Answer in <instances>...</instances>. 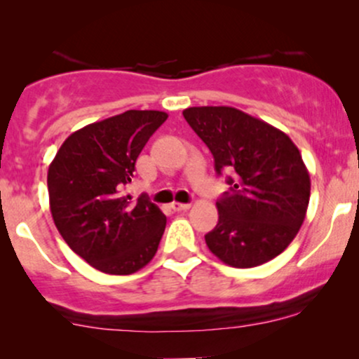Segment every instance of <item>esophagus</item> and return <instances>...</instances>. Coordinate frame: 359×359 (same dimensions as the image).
<instances>
[{"mask_svg": "<svg viewBox=\"0 0 359 359\" xmlns=\"http://www.w3.org/2000/svg\"><path fill=\"white\" fill-rule=\"evenodd\" d=\"M191 208V204H184V203H172L170 204V209L172 211H187V209Z\"/></svg>", "mask_w": 359, "mask_h": 359, "instance_id": "esophagus-1", "label": "esophagus"}]
</instances>
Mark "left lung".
I'll use <instances>...</instances> for the list:
<instances>
[{"label":"left lung","mask_w":359,"mask_h":359,"mask_svg":"<svg viewBox=\"0 0 359 359\" xmlns=\"http://www.w3.org/2000/svg\"><path fill=\"white\" fill-rule=\"evenodd\" d=\"M208 145L217 174L229 168V192L217 201L219 221L205 245L226 265L251 269L278 257L306 219L311 177L288 135L231 106L184 109Z\"/></svg>","instance_id":"1"}]
</instances>
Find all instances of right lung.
Segmentation results:
<instances>
[{"mask_svg": "<svg viewBox=\"0 0 359 359\" xmlns=\"http://www.w3.org/2000/svg\"><path fill=\"white\" fill-rule=\"evenodd\" d=\"M168 118L163 111L130 109L90 123L62 143L48 167L50 212L74 253L109 275H130L151 262L167 217L145 197L121 191L138 155Z\"/></svg>", "mask_w": 359, "mask_h": 359, "instance_id": "1", "label": "right lung"}]
</instances>
